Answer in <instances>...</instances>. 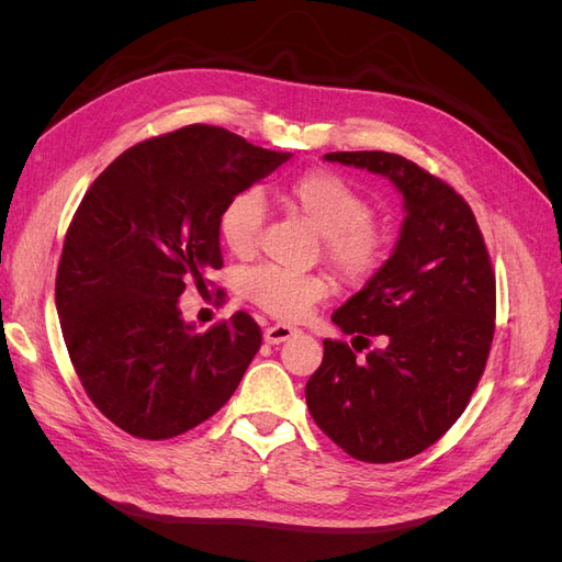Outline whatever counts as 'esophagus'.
I'll return each mask as SVG.
<instances>
[{"label": "esophagus", "mask_w": 562, "mask_h": 562, "mask_svg": "<svg viewBox=\"0 0 562 562\" xmlns=\"http://www.w3.org/2000/svg\"><path fill=\"white\" fill-rule=\"evenodd\" d=\"M300 330L293 328V326H285V323H274V326L265 328V342L267 345H279V342H285V339H291Z\"/></svg>", "instance_id": "esophagus-1"}]
</instances>
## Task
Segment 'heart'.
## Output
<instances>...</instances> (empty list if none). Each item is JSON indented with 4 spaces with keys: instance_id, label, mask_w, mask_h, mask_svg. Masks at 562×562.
I'll return each instance as SVG.
<instances>
[{
    "instance_id": "obj_1",
    "label": "heart",
    "mask_w": 562,
    "mask_h": 562,
    "mask_svg": "<svg viewBox=\"0 0 562 562\" xmlns=\"http://www.w3.org/2000/svg\"><path fill=\"white\" fill-rule=\"evenodd\" d=\"M285 201L323 234V255L347 283H361L380 269L386 255V229L372 215L370 199L342 173L312 168L288 182ZM265 199L258 190L236 192L220 213V239L239 258L260 241ZM241 293L267 314L295 321L330 293L321 274H291L262 265L241 277Z\"/></svg>"
}]
</instances>
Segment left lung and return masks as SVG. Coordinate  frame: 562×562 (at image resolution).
<instances>
[{"instance_id": "left-lung-1", "label": "left lung", "mask_w": 562, "mask_h": 562, "mask_svg": "<svg viewBox=\"0 0 562 562\" xmlns=\"http://www.w3.org/2000/svg\"><path fill=\"white\" fill-rule=\"evenodd\" d=\"M326 159L386 176L407 215L391 258L333 314L345 335L386 345L356 361L347 342L323 339L304 396L318 429L347 454L401 462L434 446L481 382L495 337V271L471 206L446 180L391 151Z\"/></svg>"}]
</instances>
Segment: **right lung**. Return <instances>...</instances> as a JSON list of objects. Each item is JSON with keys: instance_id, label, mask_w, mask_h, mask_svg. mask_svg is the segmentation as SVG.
<instances>
[{"instance_id": "add662e5", "label": "right lung", "mask_w": 562, "mask_h": 562, "mask_svg": "<svg viewBox=\"0 0 562 562\" xmlns=\"http://www.w3.org/2000/svg\"><path fill=\"white\" fill-rule=\"evenodd\" d=\"M291 155L227 128L155 135L100 173L65 234L56 307L67 353L93 405L135 438L166 440L213 417L262 345L246 312L206 333L178 297L223 267L220 213Z\"/></svg>"}]
</instances>
